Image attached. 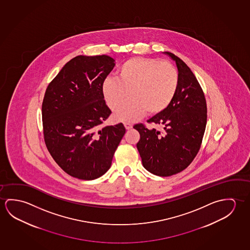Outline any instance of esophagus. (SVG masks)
Here are the masks:
<instances>
[{"mask_svg": "<svg viewBox=\"0 0 250 250\" xmlns=\"http://www.w3.org/2000/svg\"><path fill=\"white\" fill-rule=\"evenodd\" d=\"M123 124H124V126H125V127H126V129H127V130H129L130 128H132V124H131V123H124Z\"/></svg>", "mask_w": 250, "mask_h": 250, "instance_id": "obj_1", "label": "esophagus"}]
</instances>
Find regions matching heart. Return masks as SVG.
<instances>
[{
    "instance_id": "heart-1",
    "label": "heart",
    "mask_w": 250,
    "mask_h": 250,
    "mask_svg": "<svg viewBox=\"0 0 250 250\" xmlns=\"http://www.w3.org/2000/svg\"><path fill=\"white\" fill-rule=\"evenodd\" d=\"M118 77L109 76L103 81V97L108 107L114 108V118L134 122L146 112L158 115L169 107L178 91L180 77L173 64L150 57H133L118 68Z\"/></svg>"
}]
</instances>
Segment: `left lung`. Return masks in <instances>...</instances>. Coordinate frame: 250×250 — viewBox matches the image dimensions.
Masks as SVG:
<instances>
[{"label":"left lung","instance_id":"1","mask_svg":"<svg viewBox=\"0 0 250 250\" xmlns=\"http://www.w3.org/2000/svg\"><path fill=\"white\" fill-rule=\"evenodd\" d=\"M163 54L176 64L178 91L165 111L147 122L163 126L164 132L148 129L143 124H136L134 128L140 133L136 147L143 167L155 175L170 176L184 170L197 155L206 128L207 105L190 68L174 54Z\"/></svg>","mask_w":250,"mask_h":250}]
</instances>
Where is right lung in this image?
Here are the masks:
<instances>
[{"mask_svg":"<svg viewBox=\"0 0 250 250\" xmlns=\"http://www.w3.org/2000/svg\"><path fill=\"white\" fill-rule=\"evenodd\" d=\"M115 65L106 55L76 56L46 89L42 107L45 143L73 177L91 181L105 174L126 132L123 123L102 127L111 114L102 86Z\"/></svg>","mask_w":250,"mask_h":250,"instance_id":"1","label":"right lung"}]
</instances>
